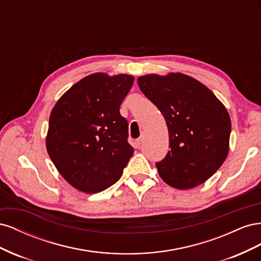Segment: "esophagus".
<instances>
[{"label": "esophagus", "instance_id": "1", "mask_svg": "<svg viewBox=\"0 0 261 261\" xmlns=\"http://www.w3.org/2000/svg\"><path fill=\"white\" fill-rule=\"evenodd\" d=\"M143 137H140V138H138L137 140H136V145H137V147L138 148H140V146H141V144H143Z\"/></svg>", "mask_w": 261, "mask_h": 261}]
</instances>
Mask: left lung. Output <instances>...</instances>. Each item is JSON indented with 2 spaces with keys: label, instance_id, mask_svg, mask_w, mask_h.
Here are the masks:
<instances>
[{
  "label": "left lung",
  "instance_id": "8db88e82",
  "mask_svg": "<svg viewBox=\"0 0 261 261\" xmlns=\"http://www.w3.org/2000/svg\"><path fill=\"white\" fill-rule=\"evenodd\" d=\"M137 83L168 126L170 150L155 164L160 177L177 189L204 183L230 149L231 118L224 105L203 84L181 73L147 74Z\"/></svg>",
  "mask_w": 261,
  "mask_h": 261
}]
</instances>
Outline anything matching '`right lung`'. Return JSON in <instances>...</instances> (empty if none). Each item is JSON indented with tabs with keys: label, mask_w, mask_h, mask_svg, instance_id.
I'll use <instances>...</instances> for the list:
<instances>
[{
	"label": "right lung",
	"mask_w": 261,
	"mask_h": 261,
	"mask_svg": "<svg viewBox=\"0 0 261 261\" xmlns=\"http://www.w3.org/2000/svg\"><path fill=\"white\" fill-rule=\"evenodd\" d=\"M134 76L93 73L74 84L53 107L46 151L69 185L86 194L120 179L134 153L128 124L120 114Z\"/></svg>",
	"instance_id": "right-lung-1"
}]
</instances>
